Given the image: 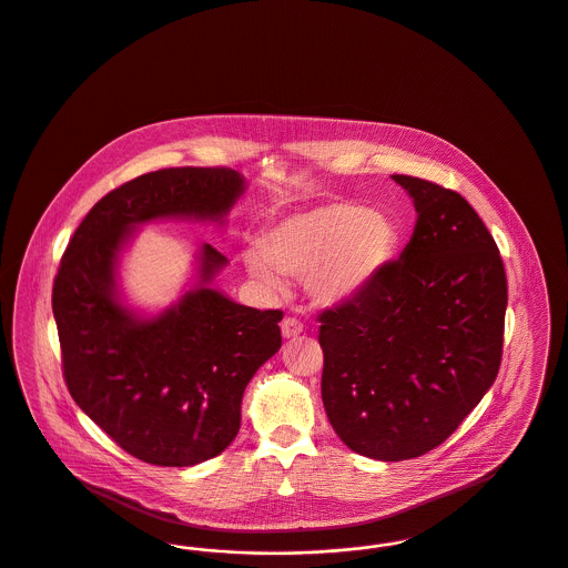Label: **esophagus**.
Returning <instances> with one entry per match:
<instances>
[{"mask_svg": "<svg viewBox=\"0 0 568 568\" xmlns=\"http://www.w3.org/2000/svg\"><path fill=\"white\" fill-rule=\"evenodd\" d=\"M303 325L297 318H284L282 321V336L284 341H295L302 336Z\"/></svg>", "mask_w": 568, "mask_h": 568, "instance_id": "1", "label": "esophagus"}]
</instances>
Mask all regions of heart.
<instances>
[{
  "label": "heart",
  "mask_w": 568,
  "mask_h": 568,
  "mask_svg": "<svg viewBox=\"0 0 568 568\" xmlns=\"http://www.w3.org/2000/svg\"><path fill=\"white\" fill-rule=\"evenodd\" d=\"M398 226L351 202H325L284 215L265 232V252L245 250L243 265L266 295L286 291L284 277L302 280L310 302L334 307L373 286L398 250Z\"/></svg>",
  "instance_id": "obj_1"
}]
</instances>
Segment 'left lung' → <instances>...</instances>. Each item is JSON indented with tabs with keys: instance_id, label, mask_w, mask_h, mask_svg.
I'll return each mask as SVG.
<instances>
[{
	"instance_id": "obj_1",
	"label": "left lung",
	"mask_w": 568,
	"mask_h": 568,
	"mask_svg": "<svg viewBox=\"0 0 568 568\" xmlns=\"http://www.w3.org/2000/svg\"><path fill=\"white\" fill-rule=\"evenodd\" d=\"M392 179L414 200L416 227L373 286L318 316L321 394L353 453L407 460L446 442L489 392L508 286L499 250L463 195Z\"/></svg>"
}]
</instances>
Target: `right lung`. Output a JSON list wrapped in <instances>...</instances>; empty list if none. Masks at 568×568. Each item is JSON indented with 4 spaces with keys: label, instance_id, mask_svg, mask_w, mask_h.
Returning <instances> with one entry per match:
<instances>
[{
    "label": "right lung",
    "instance_id": "right-lung-1",
    "mask_svg": "<svg viewBox=\"0 0 568 568\" xmlns=\"http://www.w3.org/2000/svg\"><path fill=\"white\" fill-rule=\"evenodd\" d=\"M245 190V176L227 168L138 176L92 206L62 256L53 316L69 392L144 463L191 467L226 450L250 378L282 346V312L241 305L213 288L227 261L209 243L197 245L181 297L146 312L124 297L122 258L151 222L224 226Z\"/></svg>",
    "mask_w": 568,
    "mask_h": 568
}]
</instances>
